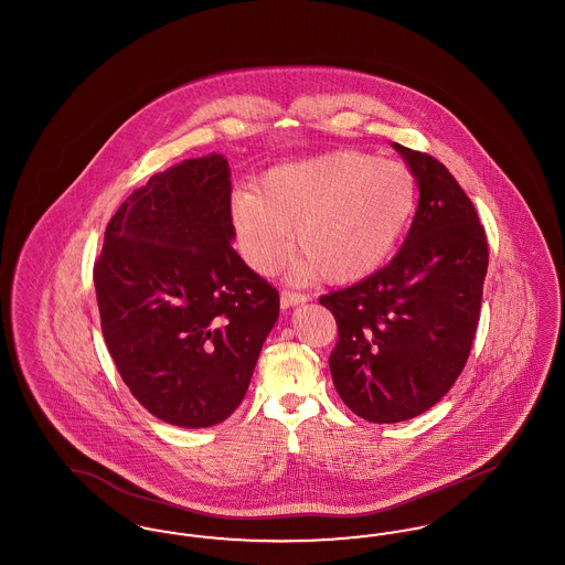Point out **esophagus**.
Instances as JSON below:
<instances>
[{
    "label": "esophagus",
    "instance_id": "obj_1",
    "mask_svg": "<svg viewBox=\"0 0 565 565\" xmlns=\"http://www.w3.org/2000/svg\"><path fill=\"white\" fill-rule=\"evenodd\" d=\"M279 300H281V307H284V309H290V307L305 305V302L309 300V296L300 295V292H292V290H281Z\"/></svg>",
    "mask_w": 565,
    "mask_h": 565
}]
</instances>
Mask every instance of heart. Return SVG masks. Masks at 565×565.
I'll list each match as a JSON object with an SVG mask.
<instances>
[{"label":"heart","instance_id":"heart-1","mask_svg":"<svg viewBox=\"0 0 565 565\" xmlns=\"http://www.w3.org/2000/svg\"><path fill=\"white\" fill-rule=\"evenodd\" d=\"M417 210V180L401 162L360 150H332L269 169L258 190L231 201V220L245 263L277 269L292 243L296 273H322L332 284L379 269Z\"/></svg>","mask_w":565,"mask_h":565}]
</instances>
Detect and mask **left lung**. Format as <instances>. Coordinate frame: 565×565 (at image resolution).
I'll list each match as a JSON object with an SVG mask.
<instances>
[{"instance_id":"obj_1","label":"left lung","mask_w":565,"mask_h":565,"mask_svg":"<svg viewBox=\"0 0 565 565\" xmlns=\"http://www.w3.org/2000/svg\"><path fill=\"white\" fill-rule=\"evenodd\" d=\"M419 203L401 252L383 269L320 298L339 341L330 373L341 401L373 424H398L456 383L477 332L487 237L468 194L443 162L392 143Z\"/></svg>"}]
</instances>
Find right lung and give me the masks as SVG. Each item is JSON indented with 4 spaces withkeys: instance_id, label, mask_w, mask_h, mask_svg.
<instances>
[{
    "instance_id": "1",
    "label": "right lung",
    "mask_w": 565,
    "mask_h": 565,
    "mask_svg": "<svg viewBox=\"0 0 565 565\" xmlns=\"http://www.w3.org/2000/svg\"><path fill=\"white\" fill-rule=\"evenodd\" d=\"M222 154L169 167L111 215L93 279L109 355L154 417L210 428L242 404L279 295L233 249Z\"/></svg>"
}]
</instances>
